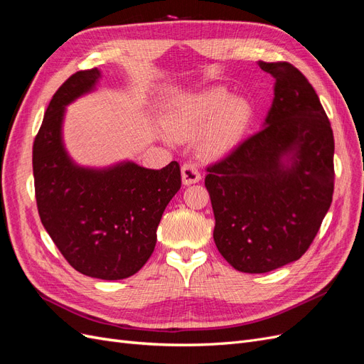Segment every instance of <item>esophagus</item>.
Returning <instances> with one entry per match:
<instances>
[{
    "mask_svg": "<svg viewBox=\"0 0 364 364\" xmlns=\"http://www.w3.org/2000/svg\"><path fill=\"white\" fill-rule=\"evenodd\" d=\"M200 179H202V176L194 164L186 162L182 165V183L183 185L197 183Z\"/></svg>",
    "mask_w": 364,
    "mask_h": 364,
    "instance_id": "34e87169",
    "label": "esophagus"
}]
</instances>
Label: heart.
<instances>
[{
    "instance_id": "obj_1",
    "label": "heart",
    "mask_w": 364,
    "mask_h": 364,
    "mask_svg": "<svg viewBox=\"0 0 364 364\" xmlns=\"http://www.w3.org/2000/svg\"><path fill=\"white\" fill-rule=\"evenodd\" d=\"M252 118V106L245 97L229 95L222 86L186 94L173 100L164 115V124L176 139L200 134V149L218 156L234 149Z\"/></svg>"
}]
</instances>
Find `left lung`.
Masks as SVG:
<instances>
[{
    "label": "left lung",
    "instance_id": "8db88e82",
    "mask_svg": "<svg viewBox=\"0 0 364 364\" xmlns=\"http://www.w3.org/2000/svg\"><path fill=\"white\" fill-rule=\"evenodd\" d=\"M274 97L262 129L209 165L214 241L238 272L299 259L333 202L334 136L314 87L289 62H259Z\"/></svg>",
    "mask_w": 364,
    "mask_h": 364
}]
</instances>
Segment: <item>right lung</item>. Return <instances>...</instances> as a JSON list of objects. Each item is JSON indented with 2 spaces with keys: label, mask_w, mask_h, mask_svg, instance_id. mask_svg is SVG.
Returning <instances> with one entry per match:
<instances>
[{
  "label": "right lung",
  "mask_w": 364,
  "mask_h": 364,
  "mask_svg": "<svg viewBox=\"0 0 364 364\" xmlns=\"http://www.w3.org/2000/svg\"><path fill=\"white\" fill-rule=\"evenodd\" d=\"M100 77L97 68L79 71L53 95L33 144V174L41 222L65 259L86 277L117 281L135 274L155 250L181 167L121 161L92 168L71 159L62 136L67 106L92 92Z\"/></svg>",
  "instance_id": "right-lung-1"
}]
</instances>
